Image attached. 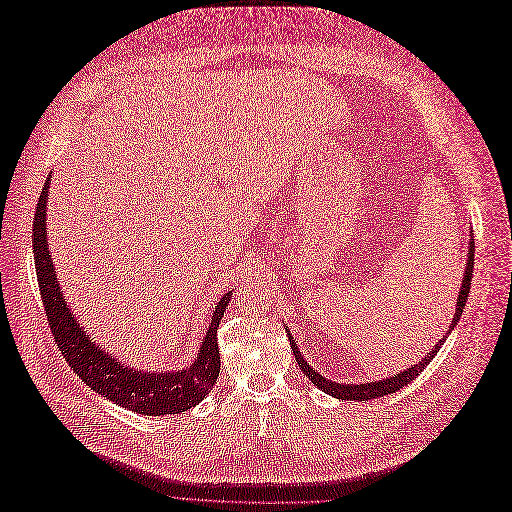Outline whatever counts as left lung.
Returning <instances> with one entry per match:
<instances>
[{
	"mask_svg": "<svg viewBox=\"0 0 512 512\" xmlns=\"http://www.w3.org/2000/svg\"><path fill=\"white\" fill-rule=\"evenodd\" d=\"M472 273H474V241H470V256H468L466 277H463V284H461L459 297H457V307H455L453 324H451V327H448V333L453 331V327H455V324H457L459 318H461L463 307H466L468 292H470V282H472ZM288 337H290V346H292V352H294V359H297V363H299L303 374H305L309 380H312L320 391L329 393V395H333V397H337V399H350V401H352V399H356V401H369V399H378V397L391 395V393H395V391H399V389H404L406 384H410V382H412L418 374H421V371L431 363V359L438 354V350H440V346H442V339H440V342H438L436 346H433V350L427 352V356H425L423 361H418L414 367L404 369V371H401V374H397V376H393V378L378 380V382H369V384H354V386H350V384H339V382H333V380H327L324 376H320L318 371H314V367H309V363L303 359L299 348H297V344H294V337H292V335H288Z\"/></svg>",
	"mask_w": 512,
	"mask_h": 512,
	"instance_id": "8db88e82",
	"label": "left lung"
}]
</instances>
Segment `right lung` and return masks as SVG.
<instances>
[{"label":"right lung","mask_w":512,"mask_h":512,"mask_svg":"<svg viewBox=\"0 0 512 512\" xmlns=\"http://www.w3.org/2000/svg\"><path fill=\"white\" fill-rule=\"evenodd\" d=\"M49 181L51 177H46L36 207L32 243L44 314L49 318L51 333L64 359L87 386H91L98 395L115 401L121 408L147 416L179 414L194 408L198 401H203L211 393L220 374L218 327L228 309L230 292H226L215 307L203 346H200L196 361L188 369L170 371V374H141L138 369L123 367L115 361V356L102 352L91 342L89 335H85L59 290L53 260L49 256V241H46Z\"/></svg>","instance_id":"1"}]
</instances>
